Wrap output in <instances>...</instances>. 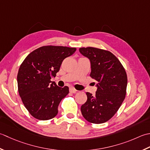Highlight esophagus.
<instances>
[{"label": "esophagus", "instance_id": "1", "mask_svg": "<svg viewBox=\"0 0 150 150\" xmlns=\"http://www.w3.org/2000/svg\"><path fill=\"white\" fill-rule=\"evenodd\" d=\"M69 91H70V92L72 93H76V92H77V90H76V88L74 87H70Z\"/></svg>", "mask_w": 150, "mask_h": 150}]
</instances>
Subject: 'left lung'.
I'll return each mask as SVG.
<instances>
[{
  "mask_svg": "<svg viewBox=\"0 0 150 150\" xmlns=\"http://www.w3.org/2000/svg\"><path fill=\"white\" fill-rule=\"evenodd\" d=\"M79 50L90 59V76L98 81L95 95L86 93L87 100L81 107V114L91 123H104L115 115L126 97V72L111 52L94 47H81Z\"/></svg>",
  "mask_w": 150,
  "mask_h": 150,
  "instance_id": "left-lung-1",
  "label": "left lung"
}]
</instances>
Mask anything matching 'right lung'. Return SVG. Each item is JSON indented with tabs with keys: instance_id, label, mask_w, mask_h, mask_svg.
Wrapping results in <instances>:
<instances>
[{
	"instance_id": "add662e5",
	"label": "right lung",
	"mask_w": 150,
	"mask_h": 150,
	"mask_svg": "<svg viewBox=\"0 0 150 150\" xmlns=\"http://www.w3.org/2000/svg\"><path fill=\"white\" fill-rule=\"evenodd\" d=\"M76 50L63 46H43L29 54L21 63L17 74L18 91L33 117L47 120L57 115L58 106L69 88L58 87L50 79L56 77L63 61Z\"/></svg>"
}]
</instances>
